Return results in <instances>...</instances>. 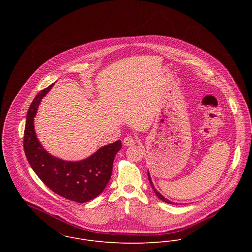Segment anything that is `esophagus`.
Returning a JSON list of instances; mask_svg holds the SVG:
<instances>
[{
  "label": "esophagus",
  "mask_w": 252,
  "mask_h": 252,
  "mask_svg": "<svg viewBox=\"0 0 252 252\" xmlns=\"http://www.w3.org/2000/svg\"><path fill=\"white\" fill-rule=\"evenodd\" d=\"M134 144H136V140L132 136H126L123 139V144L125 146H131V145H133Z\"/></svg>",
  "instance_id": "1"
}]
</instances>
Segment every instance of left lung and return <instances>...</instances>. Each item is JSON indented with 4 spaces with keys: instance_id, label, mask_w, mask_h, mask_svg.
<instances>
[{
    "instance_id": "1",
    "label": "left lung",
    "mask_w": 252,
    "mask_h": 252,
    "mask_svg": "<svg viewBox=\"0 0 252 252\" xmlns=\"http://www.w3.org/2000/svg\"><path fill=\"white\" fill-rule=\"evenodd\" d=\"M147 177H148V180H149V183H150V185H151V187H152V189H153V191H154V193L156 194V196L160 199V200H162L163 202H165V203H167V204H173V205H175L176 203H174V202H172V201H170V200H168L167 198H165L161 193H159L158 191H157V189L154 187V185H153V183H152V180H151V178H150V175H149V172H147ZM177 205V204H176Z\"/></svg>"
}]
</instances>
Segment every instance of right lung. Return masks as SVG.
<instances>
[{
    "label": "right lung",
    "mask_w": 252,
    "mask_h": 252,
    "mask_svg": "<svg viewBox=\"0 0 252 252\" xmlns=\"http://www.w3.org/2000/svg\"><path fill=\"white\" fill-rule=\"evenodd\" d=\"M54 83L41 90L27 112L24 131V151L33 171L54 193L76 203L88 202L99 196L106 188L112 173L116 153L121 141L102 146L95 153L80 161H65L48 153L38 142L34 118L41 99Z\"/></svg>",
    "instance_id": "right-lung-1"
}]
</instances>
